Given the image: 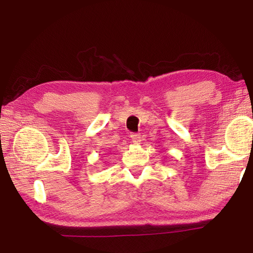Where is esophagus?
Returning a JSON list of instances; mask_svg holds the SVG:
<instances>
[{"mask_svg":"<svg viewBox=\"0 0 253 253\" xmlns=\"http://www.w3.org/2000/svg\"><path fill=\"white\" fill-rule=\"evenodd\" d=\"M130 139L134 144H138L140 142V135L136 134V132H134V134H130Z\"/></svg>","mask_w":253,"mask_h":253,"instance_id":"obj_1","label":"esophagus"}]
</instances>
